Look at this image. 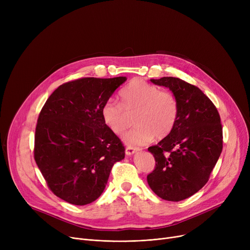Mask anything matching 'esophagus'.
Masks as SVG:
<instances>
[{
    "instance_id": "obj_1",
    "label": "esophagus",
    "mask_w": 250,
    "mask_h": 250,
    "mask_svg": "<svg viewBox=\"0 0 250 250\" xmlns=\"http://www.w3.org/2000/svg\"><path fill=\"white\" fill-rule=\"evenodd\" d=\"M140 149L139 148H134V147H126L125 149V154L127 156H130V155H134L137 151H139Z\"/></svg>"
}]
</instances>
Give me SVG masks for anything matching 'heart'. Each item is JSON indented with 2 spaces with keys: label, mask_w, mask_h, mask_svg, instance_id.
<instances>
[{
  "label": "heart",
  "mask_w": 250,
  "mask_h": 250,
  "mask_svg": "<svg viewBox=\"0 0 250 250\" xmlns=\"http://www.w3.org/2000/svg\"><path fill=\"white\" fill-rule=\"evenodd\" d=\"M120 98L122 104L112 98L105 101L101 116L111 132L121 136L132 124L130 116L136 114L138 125L124 137L127 145H143L155 137L163 139L175 127L179 105L172 92L135 79L120 92Z\"/></svg>",
  "instance_id": "1"
}]
</instances>
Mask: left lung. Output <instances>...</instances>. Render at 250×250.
Returning <instances> with one entry per match:
<instances>
[{
  "mask_svg": "<svg viewBox=\"0 0 250 250\" xmlns=\"http://www.w3.org/2000/svg\"><path fill=\"white\" fill-rule=\"evenodd\" d=\"M176 96L179 115L175 127L157 145L149 147L156 166L147 176L151 189L165 201L179 202L208 182L223 148L219 112L204 92L181 79H151Z\"/></svg>",
  "mask_w": 250,
  "mask_h": 250,
  "instance_id": "obj_1",
  "label": "left lung"
}]
</instances>
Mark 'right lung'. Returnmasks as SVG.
Listing matches in <instances>:
<instances>
[{"label": "right lung", "mask_w": 250, "mask_h": 250, "mask_svg": "<svg viewBox=\"0 0 250 250\" xmlns=\"http://www.w3.org/2000/svg\"><path fill=\"white\" fill-rule=\"evenodd\" d=\"M125 77L81 78L61 85L39 113L34 159L60 199L84 206L97 200L125 147L104 124L103 103Z\"/></svg>", "instance_id": "right-lung-1"}]
</instances>
